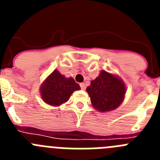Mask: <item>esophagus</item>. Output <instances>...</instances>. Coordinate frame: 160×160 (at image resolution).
I'll use <instances>...</instances> for the list:
<instances>
[{
  "label": "esophagus",
  "mask_w": 160,
  "mask_h": 160,
  "mask_svg": "<svg viewBox=\"0 0 160 160\" xmlns=\"http://www.w3.org/2000/svg\"><path fill=\"white\" fill-rule=\"evenodd\" d=\"M80 87H81L82 90H85L86 89V84L85 83H80Z\"/></svg>",
  "instance_id": "34e87169"
}]
</instances>
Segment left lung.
Instances as JSON below:
<instances>
[{"label":"left lung","instance_id":"obj_1","mask_svg":"<svg viewBox=\"0 0 160 160\" xmlns=\"http://www.w3.org/2000/svg\"><path fill=\"white\" fill-rule=\"evenodd\" d=\"M92 106L101 112L115 110L122 102L126 94L125 83L118 76L105 70L91 81L87 88Z\"/></svg>","mask_w":160,"mask_h":160}]
</instances>
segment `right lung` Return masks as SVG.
Returning <instances> with one entry per match:
<instances>
[{
	"mask_svg": "<svg viewBox=\"0 0 160 160\" xmlns=\"http://www.w3.org/2000/svg\"><path fill=\"white\" fill-rule=\"evenodd\" d=\"M79 90L80 86L72 78H67L54 70L42 84L40 92L45 102L58 107L66 102L73 91Z\"/></svg>",
	"mask_w": 160,
	"mask_h": 160,
	"instance_id": "add662e5",
	"label": "right lung"
}]
</instances>
